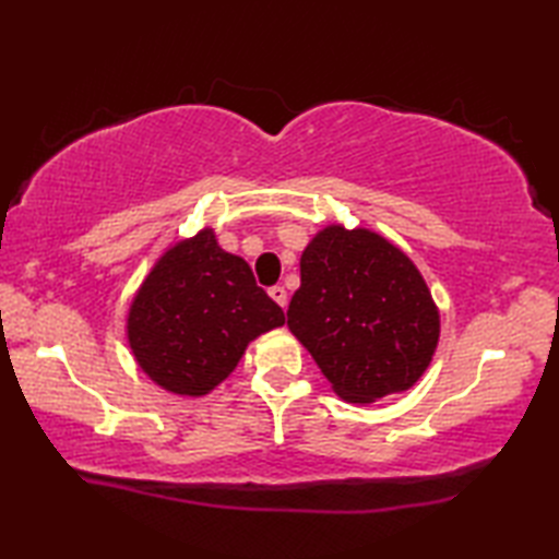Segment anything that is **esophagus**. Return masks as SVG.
Instances as JSON below:
<instances>
[{"mask_svg":"<svg viewBox=\"0 0 559 559\" xmlns=\"http://www.w3.org/2000/svg\"><path fill=\"white\" fill-rule=\"evenodd\" d=\"M269 295H271V298L276 300L281 307L288 305V293H286V288H283V286H273V288L269 290Z\"/></svg>","mask_w":559,"mask_h":559,"instance_id":"34e87169","label":"esophagus"}]
</instances>
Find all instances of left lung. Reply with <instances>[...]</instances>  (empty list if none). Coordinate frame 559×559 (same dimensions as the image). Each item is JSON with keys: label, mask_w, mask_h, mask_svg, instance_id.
<instances>
[{"label": "left lung", "mask_w": 559, "mask_h": 559, "mask_svg": "<svg viewBox=\"0 0 559 559\" xmlns=\"http://www.w3.org/2000/svg\"><path fill=\"white\" fill-rule=\"evenodd\" d=\"M288 329L348 403L408 391L432 362L439 310L401 247L370 228L331 223L300 257Z\"/></svg>", "instance_id": "obj_1"}]
</instances>
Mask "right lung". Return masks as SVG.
<instances>
[{
  "instance_id": "right-lung-1",
  "label": "right lung",
  "mask_w": 559,
  "mask_h": 559,
  "mask_svg": "<svg viewBox=\"0 0 559 559\" xmlns=\"http://www.w3.org/2000/svg\"><path fill=\"white\" fill-rule=\"evenodd\" d=\"M283 324L247 261L206 225L151 266L129 305L127 343L151 382L199 399L230 377L249 343Z\"/></svg>"
}]
</instances>
